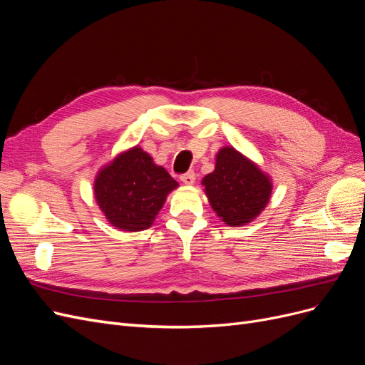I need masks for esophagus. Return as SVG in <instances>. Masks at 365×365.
Wrapping results in <instances>:
<instances>
[{"mask_svg":"<svg viewBox=\"0 0 365 365\" xmlns=\"http://www.w3.org/2000/svg\"><path fill=\"white\" fill-rule=\"evenodd\" d=\"M195 180H196V175H195V172H193V170L187 172V173H184V175L181 176V181H182L185 185H192V184H195Z\"/></svg>","mask_w":365,"mask_h":365,"instance_id":"esophagus-1","label":"esophagus"}]
</instances>
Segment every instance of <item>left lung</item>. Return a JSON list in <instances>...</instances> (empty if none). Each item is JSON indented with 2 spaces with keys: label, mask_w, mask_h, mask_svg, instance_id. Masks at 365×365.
Returning <instances> with one entry per match:
<instances>
[{
  "label": "left lung",
  "mask_w": 365,
  "mask_h": 365,
  "mask_svg": "<svg viewBox=\"0 0 365 365\" xmlns=\"http://www.w3.org/2000/svg\"><path fill=\"white\" fill-rule=\"evenodd\" d=\"M202 185L213 212L230 227L252 222L272 193L271 176L231 146L219 149L215 170L204 176Z\"/></svg>",
  "instance_id": "obj_1"
}]
</instances>
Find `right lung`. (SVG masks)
<instances>
[{
    "instance_id": "add662e5",
    "label": "right lung",
    "mask_w": 365,
    "mask_h": 365,
    "mask_svg": "<svg viewBox=\"0 0 365 365\" xmlns=\"http://www.w3.org/2000/svg\"><path fill=\"white\" fill-rule=\"evenodd\" d=\"M178 187L140 146L120 152L97 172L94 197L106 220L121 231L149 228L168 195Z\"/></svg>"
}]
</instances>
